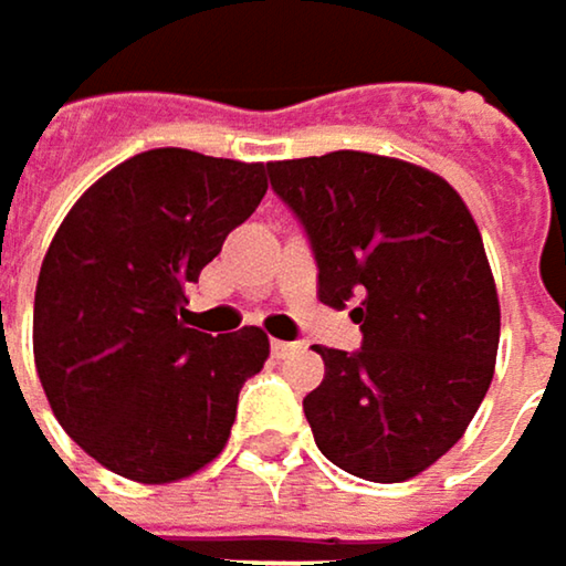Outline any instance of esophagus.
Instances as JSON below:
<instances>
[{
  "mask_svg": "<svg viewBox=\"0 0 566 566\" xmlns=\"http://www.w3.org/2000/svg\"><path fill=\"white\" fill-rule=\"evenodd\" d=\"M294 350H301V347H297V344H287V340H272V354H275L279 360L291 357Z\"/></svg>",
  "mask_w": 566,
  "mask_h": 566,
  "instance_id": "34e87169",
  "label": "esophagus"
}]
</instances>
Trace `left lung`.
<instances>
[{"mask_svg": "<svg viewBox=\"0 0 566 566\" xmlns=\"http://www.w3.org/2000/svg\"><path fill=\"white\" fill-rule=\"evenodd\" d=\"M301 222L317 297L357 301L360 350L317 347L304 396L317 449L367 482H406L446 455L489 394L499 291L462 196L436 172L360 150L269 164Z\"/></svg>", "mask_w": 566, "mask_h": 566, "instance_id": "8db88e82", "label": "left lung"}]
</instances>
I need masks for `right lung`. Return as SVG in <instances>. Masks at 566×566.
Segmentation results:
<instances>
[{"label": "right lung", "mask_w": 566, "mask_h": 566, "mask_svg": "<svg viewBox=\"0 0 566 566\" xmlns=\"http://www.w3.org/2000/svg\"><path fill=\"white\" fill-rule=\"evenodd\" d=\"M265 189V164L164 147L64 216L35 287V367L61 429L104 469L164 485L222 452L269 337L186 327V287Z\"/></svg>", "instance_id": "1"}]
</instances>
